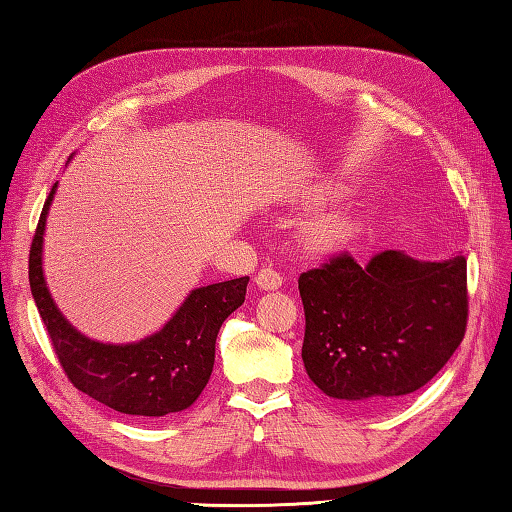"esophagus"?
Segmentation results:
<instances>
[{"mask_svg": "<svg viewBox=\"0 0 512 512\" xmlns=\"http://www.w3.org/2000/svg\"><path fill=\"white\" fill-rule=\"evenodd\" d=\"M281 281H284V277H281V273H277V270L270 266L259 270L255 277V284L262 290H277V288H281Z\"/></svg>", "mask_w": 512, "mask_h": 512, "instance_id": "esophagus-1", "label": "esophagus"}]
</instances>
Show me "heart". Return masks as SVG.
Returning a JSON list of instances; mask_svg holds the SVG:
<instances>
[{
	"mask_svg": "<svg viewBox=\"0 0 512 512\" xmlns=\"http://www.w3.org/2000/svg\"><path fill=\"white\" fill-rule=\"evenodd\" d=\"M332 189L330 187H314L308 191V200H321L328 195ZM356 235V222L352 215H347L345 211H325L314 215L312 220L303 224L301 237L310 248L314 250H330L336 246H343L350 242V239Z\"/></svg>",
	"mask_w": 512,
	"mask_h": 512,
	"instance_id": "obj_1",
	"label": "heart"
}]
</instances>
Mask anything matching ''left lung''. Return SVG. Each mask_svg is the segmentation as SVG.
<instances>
[{"label": "left lung", "mask_w": 512, "mask_h": 512, "mask_svg": "<svg viewBox=\"0 0 512 512\" xmlns=\"http://www.w3.org/2000/svg\"><path fill=\"white\" fill-rule=\"evenodd\" d=\"M306 312L301 358L325 396L378 407L424 387L447 365L469 319L466 259L418 262L383 250L352 255L299 277Z\"/></svg>", "instance_id": "obj_1"}]
</instances>
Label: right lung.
Instances as JSON below:
<instances>
[{"instance_id": "add662e5", "label": "right lung", "mask_w": 512, "mask_h": 512, "mask_svg": "<svg viewBox=\"0 0 512 512\" xmlns=\"http://www.w3.org/2000/svg\"><path fill=\"white\" fill-rule=\"evenodd\" d=\"M54 191L57 184L43 204L32 239L28 279L65 376L83 394L127 416L160 418L191 407L209 383L217 332L228 314L244 303L248 277L191 290L162 330L143 341H92L54 306L43 279V233Z\"/></svg>"}]
</instances>
